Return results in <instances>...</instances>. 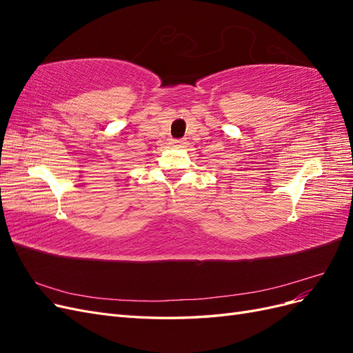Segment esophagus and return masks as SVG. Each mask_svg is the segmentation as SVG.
Returning a JSON list of instances; mask_svg holds the SVG:
<instances>
[{
    "instance_id": "obj_1",
    "label": "esophagus",
    "mask_w": 353,
    "mask_h": 353,
    "mask_svg": "<svg viewBox=\"0 0 353 353\" xmlns=\"http://www.w3.org/2000/svg\"><path fill=\"white\" fill-rule=\"evenodd\" d=\"M170 144H172L174 147H184V145H187V140H172L170 141Z\"/></svg>"
}]
</instances>
